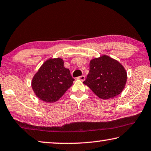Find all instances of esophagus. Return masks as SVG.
I'll return each instance as SVG.
<instances>
[{"mask_svg":"<svg viewBox=\"0 0 151 151\" xmlns=\"http://www.w3.org/2000/svg\"><path fill=\"white\" fill-rule=\"evenodd\" d=\"M77 78H78V79H79V80H81V81H85V76L84 75H82V76H78V77Z\"/></svg>","mask_w":151,"mask_h":151,"instance_id":"34e87169","label":"esophagus"}]
</instances>
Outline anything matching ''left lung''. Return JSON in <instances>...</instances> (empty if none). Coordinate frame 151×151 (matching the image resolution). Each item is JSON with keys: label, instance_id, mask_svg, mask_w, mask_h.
<instances>
[{"label": "left lung", "instance_id": "1", "mask_svg": "<svg viewBox=\"0 0 151 151\" xmlns=\"http://www.w3.org/2000/svg\"><path fill=\"white\" fill-rule=\"evenodd\" d=\"M127 73L123 66L113 58L102 56L91 60L89 73L83 82L103 99L115 97L125 87Z\"/></svg>", "mask_w": 151, "mask_h": 151}]
</instances>
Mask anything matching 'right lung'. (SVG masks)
<instances>
[{
    "mask_svg": "<svg viewBox=\"0 0 151 151\" xmlns=\"http://www.w3.org/2000/svg\"><path fill=\"white\" fill-rule=\"evenodd\" d=\"M74 81L69 69L64 66L63 59L50 58L33 76L32 86L38 98L45 102L53 103L63 96Z\"/></svg>",
    "mask_w": 151,
    "mask_h": 151,
    "instance_id": "1",
    "label": "right lung"
}]
</instances>
